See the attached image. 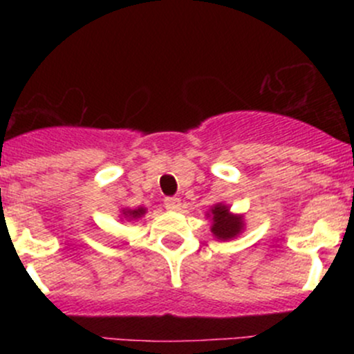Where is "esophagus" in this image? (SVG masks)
Returning <instances> with one entry per match:
<instances>
[{"label": "esophagus", "instance_id": "34e87169", "mask_svg": "<svg viewBox=\"0 0 354 354\" xmlns=\"http://www.w3.org/2000/svg\"><path fill=\"white\" fill-rule=\"evenodd\" d=\"M180 206H181V200H180V198H174V196H171V198H165V208H166V209L176 211V209H180Z\"/></svg>", "mask_w": 354, "mask_h": 354}]
</instances>
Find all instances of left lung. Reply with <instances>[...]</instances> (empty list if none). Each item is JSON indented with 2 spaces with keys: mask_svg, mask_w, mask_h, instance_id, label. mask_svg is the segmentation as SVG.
<instances>
[{
  "mask_svg": "<svg viewBox=\"0 0 354 354\" xmlns=\"http://www.w3.org/2000/svg\"><path fill=\"white\" fill-rule=\"evenodd\" d=\"M213 226L211 231L218 239H231L234 238L241 230L243 223L239 216H233L226 206L216 205L213 209Z\"/></svg>",
  "mask_w": 354,
  "mask_h": 354,
  "instance_id": "obj_1",
  "label": "left lung"
}]
</instances>
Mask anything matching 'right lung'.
I'll return each mask as SVG.
<instances>
[{
    "label": "right lung",
    "instance_id": "1",
    "mask_svg": "<svg viewBox=\"0 0 354 354\" xmlns=\"http://www.w3.org/2000/svg\"><path fill=\"white\" fill-rule=\"evenodd\" d=\"M124 214L128 218H140V216H143V214H145V209L143 208H138V209H133V211H126Z\"/></svg>",
    "mask_w": 354,
    "mask_h": 354
}]
</instances>
